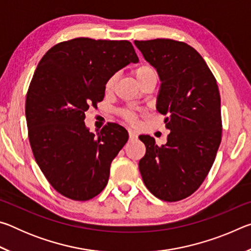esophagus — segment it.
I'll list each match as a JSON object with an SVG mask.
<instances>
[{
    "mask_svg": "<svg viewBox=\"0 0 251 251\" xmlns=\"http://www.w3.org/2000/svg\"><path fill=\"white\" fill-rule=\"evenodd\" d=\"M128 135H129V139H131V141H133V139L137 138V134H136L135 131H133V130H129L128 131Z\"/></svg>",
    "mask_w": 251,
    "mask_h": 251,
    "instance_id": "1",
    "label": "esophagus"
}]
</instances>
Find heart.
<instances>
[{"label": "heart", "instance_id": "obj_1", "mask_svg": "<svg viewBox=\"0 0 251 251\" xmlns=\"http://www.w3.org/2000/svg\"><path fill=\"white\" fill-rule=\"evenodd\" d=\"M134 76L137 79V82L139 83V85L143 84L145 80L150 79L151 77H154V76H157L156 74V71L152 66L151 65H147V64H144L138 66L137 69L134 70ZM116 75H112L110 77L107 79V82L105 84V90L106 92H110L115 86V83H116ZM120 114L121 116L124 118L126 122L130 123V124H135L136 123V113L134 109L131 108H123L120 110Z\"/></svg>", "mask_w": 251, "mask_h": 251}]
</instances>
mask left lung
<instances>
[{"label": "left lung", "mask_w": 251, "mask_h": 251, "mask_svg": "<svg viewBox=\"0 0 251 251\" xmlns=\"http://www.w3.org/2000/svg\"><path fill=\"white\" fill-rule=\"evenodd\" d=\"M158 72L157 110L171 129L165 145L141 135L145 156L139 160L144 184L157 198L178 201L205 180L222 142L220 95L214 74L196 50L171 39L135 41Z\"/></svg>", "instance_id": "8db88e82"}]
</instances>
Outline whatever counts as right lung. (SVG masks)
Here are the masks:
<instances>
[{
  "label": "right lung",
  "instance_id": "right-lung-1",
  "mask_svg": "<svg viewBox=\"0 0 251 251\" xmlns=\"http://www.w3.org/2000/svg\"><path fill=\"white\" fill-rule=\"evenodd\" d=\"M137 62L128 41L77 37L50 49L34 72L25 101L29 144L46 179L66 198L90 201L107 185L128 133L107 123L95 136L85 113L104 100L110 76Z\"/></svg>",
  "mask_w": 251,
  "mask_h": 251
}]
</instances>
